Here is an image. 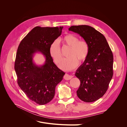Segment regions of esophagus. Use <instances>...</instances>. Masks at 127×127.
<instances>
[{"label": "esophagus", "mask_w": 127, "mask_h": 127, "mask_svg": "<svg viewBox=\"0 0 127 127\" xmlns=\"http://www.w3.org/2000/svg\"><path fill=\"white\" fill-rule=\"evenodd\" d=\"M72 75H70L69 74H66L64 76V78L66 80H69L71 78H72Z\"/></svg>", "instance_id": "esophagus-1"}]
</instances>
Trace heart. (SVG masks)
Here are the masks:
<instances>
[{
    "mask_svg": "<svg viewBox=\"0 0 127 127\" xmlns=\"http://www.w3.org/2000/svg\"><path fill=\"white\" fill-rule=\"evenodd\" d=\"M63 43L70 49L68 53L69 56L64 59L59 67L63 70H69L74 69L78 66V63L85 61L89 55L90 47L88 43L84 40H79V38L72 34H68L63 39ZM49 53L55 63L58 64L62 59V54L59 42L53 41L49 48Z\"/></svg>",
    "mask_w": 127,
    "mask_h": 127,
    "instance_id": "b5f03b06",
    "label": "heart"
}]
</instances>
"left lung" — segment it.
Instances as JSON below:
<instances>
[{
	"instance_id": "obj_1",
	"label": "left lung",
	"mask_w": 127,
	"mask_h": 127,
	"mask_svg": "<svg viewBox=\"0 0 127 127\" xmlns=\"http://www.w3.org/2000/svg\"><path fill=\"white\" fill-rule=\"evenodd\" d=\"M69 30L79 34L89 45L87 58L75 75L80 81L78 97L84 102H94L104 95L112 78L113 53L105 36L92 27L71 26Z\"/></svg>"
}]
</instances>
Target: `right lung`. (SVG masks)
Instances as JSON below:
<instances>
[{
	"label": "right lung",
	"instance_id": "right-lung-1",
	"mask_svg": "<svg viewBox=\"0 0 127 127\" xmlns=\"http://www.w3.org/2000/svg\"><path fill=\"white\" fill-rule=\"evenodd\" d=\"M60 28L36 26L27 34L19 45L15 62L17 83L30 99L39 105L50 102L56 87L63 79L65 72L55 64L49 53L52 42L62 32ZM36 53L45 57V63L37 65L33 62Z\"/></svg>",
	"mask_w": 127,
	"mask_h": 127
}]
</instances>
